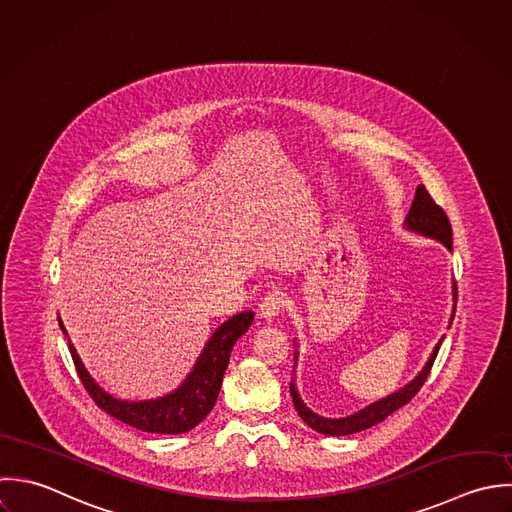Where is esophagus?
Here are the masks:
<instances>
[{"label":"esophagus","mask_w":512,"mask_h":512,"mask_svg":"<svg viewBox=\"0 0 512 512\" xmlns=\"http://www.w3.org/2000/svg\"><path fill=\"white\" fill-rule=\"evenodd\" d=\"M282 308H284V292L272 290V292H268V294L262 298V302H260V306H258V312H260V318H262V320L272 322L274 318H278V314L282 312Z\"/></svg>","instance_id":"esophagus-1"}]
</instances>
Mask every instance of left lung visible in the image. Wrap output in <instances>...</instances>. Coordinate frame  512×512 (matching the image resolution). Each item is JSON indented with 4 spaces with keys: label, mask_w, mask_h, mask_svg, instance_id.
<instances>
[{
    "label": "left lung",
    "mask_w": 512,
    "mask_h": 512,
    "mask_svg": "<svg viewBox=\"0 0 512 512\" xmlns=\"http://www.w3.org/2000/svg\"><path fill=\"white\" fill-rule=\"evenodd\" d=\"M405 230L409 232H415V234H421L425 238H431V240H437L441 242L449 252L453 250V230H451V224H449V218L447 214L443 212L441 206H437L433 202V198L429 196V192L425 190L423 184L417 186L415 190V198L411 202V208L405 216ZM455 304H457V284L453 280V314H451V320H449V328H451V322L455 318ZM441 340L437 341V345L433 347L427 363L423 365V369L407 383L403 385L401 389H397L395 393L383 397V399H377L375 403H369L367 407L347 415V417H340V419H332V417H324V415H318L316 411H312L304 399L300 397V391L294 383V379L290 381V393H292V401H294V407L298 411V415L304 419V423H308L312 429H316L318 433H324V435H332V437H341V435H353V433H359V431H365L377 423H381L383 419H387L393 411H397L399 407H403L405 403H409L415 393L421 389V385L425 383L429 371H431V365L439 353V347H441ZM296 345V351H294V359H296V365H298V341L294 340Z\"/></svg>",
    "instance_id": "obj_1"
}]
</instances>
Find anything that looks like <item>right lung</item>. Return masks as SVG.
<instances>
[{
	"mask_svg": "<svg viewBox=\"0 0 512 512\" xmlns=\"http://www.w3.org/2000/svg\"><path fill=\"white\" fill-rule=\"evenodd\" d=\"M252 322H254V312L250 310L228 318L224 324H220L214 330L210 340L204 343L196 363L192 365L188 375L182 379V383L174 391L163 397L139 399V401L119 399L111 395L107 389H103L95 381V377L87 371L75 345L71 340L67 341L85 389L103 411L147 433L178 435L194 429L212 411L216 397L220 393L222 377L228 367L232 347L242 334L248 332ZM59 326L67 336V330L61 318H59Z\"/></svg>",
	"mask_w": 512,
	"mask_h": 512,
	"instance_id": "obj_1",
	"label": "right lung"
}]
</instances>
